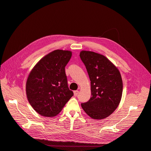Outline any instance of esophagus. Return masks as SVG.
Instances as JSON below:
<instances>
[{
    "label": "esophagus",
    "instance_id": "esophagus-1",
    "mask_svg": "<svg viewBox=\"0 0 151 151\" xmlns=\"http://www.w3.org/2000/svg\"><path fill=\"white\" fill-rule=\"evenodd\" d=\"M73 93H74V96H77L78 93H79V91H75L73 92Z\"/></svg>",
    "mask_w": 151,
    "mask_h": 151
}]
</instances>
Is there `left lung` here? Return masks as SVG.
Wrapping results in <instances>:
<instances>
[{
    "label": "left lung",
    "mask_w": 151,
    "mask_h": 151,
    "mask_svg": "<svg viewBox=\"0 0 151 151\" xmlns=\"http://www.w3.org/2000/svg\"><path fill=\"white\" fill-rule=\"evenodd\" d=\"M80 56L90 78L92 96L81 106L92 119H103L111 114L121 101L123 89L121 73L104 55L82 51Z\"/></svg>",
    "instance_id": "8db88e82"
}]
</instances>
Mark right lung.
Listing matches in <instances>:
<instances>
[{"label": "right lung", "instance_id": "obj_1", "mask_svg": "<svg viewBox=\"0 0 151 151\" xmlns=\"http://www.w3.org/2000/svg\"><path fill=\"white\" fill-rule=\"evenodd\" d=\"M71 54L70 51L54 50L40 60L30 72L26 86L27 98L39 114L56 116L73 96L65 71Z\"/></svg>", "mask_w": 151, "mask_h": 151}]
</instances>
